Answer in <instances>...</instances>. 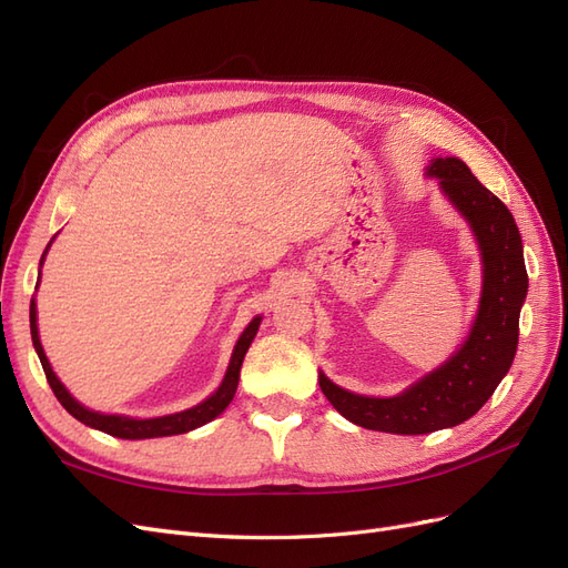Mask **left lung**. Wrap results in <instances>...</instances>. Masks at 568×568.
<instances>
[{
	"label": "left lung",
	"mask_w": 568,
	"mask_h": 568,
	"mask_svg": "<svg viewBox=\"0 0 568 568\" xmlns=\"http://www.w3.org/2000/svg\"><path fill=\"white\" fill-rule=\"evenodd\" d=\"M428 175L467 217L484 257V291L464 346L395 398H367L320 372V388L348 422L372 432L419 436L474 417L505 379L519 346V313L528 291L524 246L507 205L480 184L467 163L436 159Z\"/></svg>",
	"instance_id": "8db88e82"
}]
</instances>
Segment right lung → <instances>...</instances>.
<instances>
[{"label": "right lung", "instance_id": "1", "mask_svg": "<svg viewBox=\"0 0 568 568\" xmlns=\"http://www.w3.org/2000/svg\"><path fill=\"white\" fill-rule=\"evenodd\" d=\"M49 248V246H47ZM47 253V251H44ZM44 253H42V261H44ZM40 261V265H42ZM257 326H261V317H253L251 324L244 329V334L239 336L236 346H234V353H232V359H230V367H227V374L225 379H222L220 388L211 395V398H205L203 403H199L196 407L192 409H184V412H178V415H168V417H156V419H132V417H120V415H99V412H92L88 407H82L71 393L65 390V386L57 379L54 369H51L49 359L44 355V348L40 343V336H38V311H36V301H30V334H32V346H36L38 355H40V363H42V369L47 374V382L51 386V390H54V395L59 398V403L71 412V415L88 424L92 428H99V432H104L109 436H115V438H125V440H142V438H161V436H175V434H186L192 432V428H199L203 424H209L211 419H215L222 409H225L234 393H236V386H239V369H242V363H244V355L251 346V341L255 338L257 334Z\"/></svg>", "mask_w": 568, "mask_h": 568}]
</instances>
